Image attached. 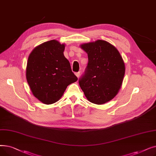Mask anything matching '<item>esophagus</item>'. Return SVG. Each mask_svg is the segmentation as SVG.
<instances>
[{
	"label": "esophagus",
	"mask_w": 156,
	"mask_h": 156,
	"mask_svg": "<svg viewBox=\"0 0 156 156\" xmlns=\"http://www.w3.org/2000/svg\"><path fill=\"white\" fill-rule=\"evenodd\" d=\"M80 72L79 71V72H76V73H75V75L78 78L79 76H80Z\"/></svg>",
	"instance_id": "1"
}]
</instances>
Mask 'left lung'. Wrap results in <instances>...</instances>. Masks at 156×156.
<instances>
[{"instance_id": "1", "label": "left lung", "mask_w": 156, "mask_h": 156, "mask_svg": "<svg viewBox=\"0 0 156 156\" xmlns=\"http://www.w3.org/2000/svg\"><path fill=\"white\" fill-rule=\"evenodd\" d=\"M88 62L80 86L87 99L95 104L112 100L118 93L125 73V66L117 48L105 40L83 44Z\"/></svg>"}]
</instances>
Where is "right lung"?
I'll return each mask as SVG.
<instances>
[{"mask_svg": "<svg viewBox=\"0 0 156 156\" xmlns=\"http://www.w3.org/2000/svg\"><path fill=\"white\" fill-rule=\"evenodd\" d=\"M65 45L52 40L36 47L30 53L26 77L31 91L45 104L59 101L67 87L78 80L64 55Z\"/></svg>", "mask_w": 156, "mask_h": 156, "instance_id": "obj_1", "label": "right lung"}]
</instances>
